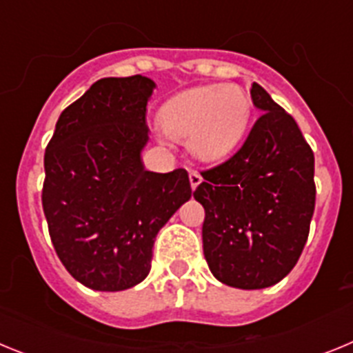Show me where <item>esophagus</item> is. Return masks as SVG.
<instances>
[{
  "label": "esophagus",
  "instance_id": "obj_1",
  "mask_svg": "<svg viewBox=\"0 0 353 353\" xmlns=\"http://www.w3.org/2000/svg\"><path fill=\"white\" fill-rule=\"evenodd\" d=\"M189 180H191V187H192V191H194L196 187L201 183V174H199L198 171L191 170V171H189Z\"/></svg>",
  "mask_w": 353,
  "mask_h": 353
}]
</instances>
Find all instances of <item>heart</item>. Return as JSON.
I'll list each match as a JSON object with an SVG mask.
<instances>
[{"instance_id": "b5f03b06", "label": "heart", "mask_w": 353, "mask_h": 353, "mask_svg": "<svg viewBox=\"0 0 353 353\" xmlns=\"http://www.w3.org/2000/svg\"><path fill=\"white\" fill-rule=\"evenodd\" d=\"M251 101L239 84H207L174 95L159 111V127L199 161L232 154L248 127Z\"/></svg>"}]
</instances>
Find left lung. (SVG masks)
I'll return each mask as SVG.
<instances>
[{
	"instance_id": "1",
	"label": "left lung",
	"mask_w": 353,
	"mask_h": 353,
	"mask_svg": "<svg viewBox=\"0 0 353 353\" xmlns=\"http://www.w3.org/2000/svg\"><path fill=\"white\" fill-rule=\"evenodd\" d=\"M261 111L244 145L201 173L194 199L203 205V252L215 279L233 288L279 283L299 261L314 212V155L297 121L258 83Z\"/></svg>"
}]
</instances>
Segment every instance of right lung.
Masks as SVG:
<instances>
[{
  "mask_svg": "<svg viewBox=\"0 0 353 353\" xmlns=\"http://www.w3.org/2000/svg\"><path fill=\"white\" fill-rule=\"evenodd\" d=\"M154 88L145 76L99 79L60 114L43 155L42 207L56 254L99 292L148 276L159 230L191 198L185 170L143 166Z\"/></svg>",
  "mask_w": 353,
  "mask_h": 353,
  "instance_id": "add662e5",
  "label": "right lung"
}]
</instances>
